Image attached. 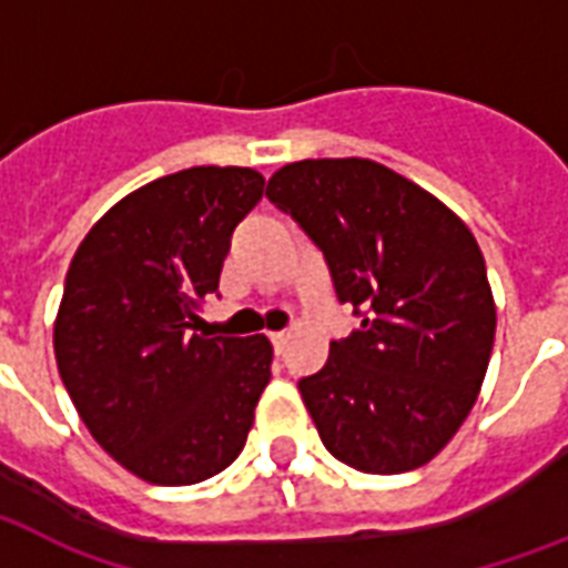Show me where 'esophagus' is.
Returning <instances> with one entry per match:
<instances>
[{
  "label": "esophagus",
  "mask_w": 568,
  "mask_h": 568,
  "mask_svg": "<svg viewBox=\"0 0 568 568\" xmlns=\"http://www.w3.org/2000/svg\"><path fill=\"white\" fill-rule=\"evenodd\" d=\"M270 341H272V346H275V353L281 355V353H284V346H287L290 334L287 332H272Z\"/></svg>",
  "instance_id": "obj_1"
}]
</instances>
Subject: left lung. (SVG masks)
Listing matches in <instances>:
<instances>
[{
  "label": "left lung",
  "instance_id": "left-lung-1",
  "mask_svg": "<svg viewBox=\"0 0 568 568\" xmlns=\"http://www.w3.org/2000/svg\"><path fill=\"white\" fill-rule=\"evenodd\" d=\"M266 197L362 316L298 382L325 450L364 474L415 471L463 426L489 367L498 320L480 245L438 197L358 156L290 162Z\"/></svg>",
  "mask_w": 568,
  "mask_h": 568
}]
</instances>
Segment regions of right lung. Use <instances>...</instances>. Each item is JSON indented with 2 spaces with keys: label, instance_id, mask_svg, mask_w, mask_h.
<instances>
[{
  "label": "right lung",
  "instance_id": "obj_1",
  "mask_svg": "<svg viewBox=\"0 0 568 568\" xmlns=\"http://www.w3.org/2000/svg\"><path fill=\"white\" fill-rule=\"evenodd\" d=\"M263 183L236 165L153 180L70 261L52 328L61 382L94 442L156 486H192L234 463L270 385L266 334L189 332Z\"/></svg>",
  "mask_w": 568,
  "mask_h": 568
}]
</instances>
